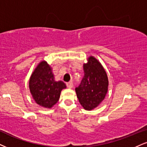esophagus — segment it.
Wrapping results in <instances>:
<instances>
[{"mask_svg":"<svg viewBox=\"0 0 147 147\" xmlns=\"http://www.w3.org/2000/svg\"><path fill=\"white\" fill-rule=\"evenodd\" d=\"M66 85H67V87L68 88H72V87H73V84H72V82H71V81H70V82L67 83Z\"/></svg>","mask_w":147,"mask_h":147,"instance_id":"obj_1","label":"esophagus"}]
</instances>
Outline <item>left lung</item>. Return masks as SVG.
<instances>
[{
  "label": "left lung",
  "instance_id": "1",
  "mask_svg": "<svg viewBox=\"0 0 147 147\" xmlns=\"http://www.w3.org/2000/svg\"><path fill=\"white\" fill-rule=\"evenodd\" d=\"M84 63V76L79 87L75 88L79 101L86 110L98 107L108 91L109 81L107 72L94 57L90 56Z\"/></svg>",
  "mask_w": 147,
  "mask_h": 147
}]
</instances>
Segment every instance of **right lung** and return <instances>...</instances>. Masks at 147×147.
I'll list each match as a JSON object with an SVG mask.
<instances>
[{
  "instance_id": "1",
  "label": "right lung",
  "mask_w": 147,
  "mask_h": 147,
  "mask_svg": "<svg viewBox=\"0 0 147 147\" xmlns=\"http://www.w3.org/2000/svg\"><path fill=\"white\" fill-rule=\"evenodd\" d=\"M29 87L35 102L51 109L59 100L61 92L66 86L62 81H55L52 68L44 60L37 65L31 74Z\"/></svg>"
}]
</instances>
